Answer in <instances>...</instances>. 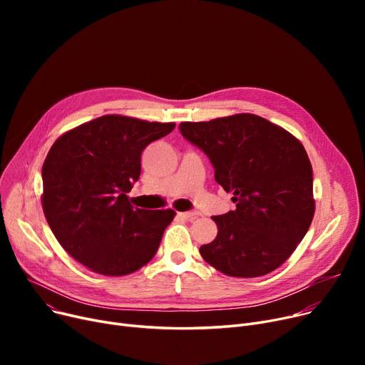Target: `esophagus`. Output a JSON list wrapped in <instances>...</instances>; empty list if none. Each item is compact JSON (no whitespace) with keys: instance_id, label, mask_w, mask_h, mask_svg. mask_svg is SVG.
<instances>
[{"instance_id":"obj_1","label":"esophagus","mask_w":365,"mask_h":365,"mask_svg":"<svg viewBox=\"0 0 365 365\" xmlns=\"http://www.w3.org/2000/svg\"><path fill=\"white\" fill-rule=\"evenodd\" d=\"M178 216L182 217V219H185V220H194V219H197L200 215H198L197 212H183V213H178Z\"/></svg>"}]
</instances>
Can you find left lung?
I'll return each mask as SVG.
<instances>
[{"instance_id": "1", "label": "left lung", "mask_w": 365, "mask_h": 365, "mask_svg": "<svg viewBox=\"0 0 365 365\" xmlns=\"http://www.w3.org/2000/svg\"><path fill=\"white\" fill-rule=\"evenodd\" d=\"M180 133L207 153L216 182L237 202L234 212L212 217L217 237L201 245L202 259L237 278L275 271L315 213L312 165L300 140L255 113L186 121Z\"/></svg>"}]
</instances>
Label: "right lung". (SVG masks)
Instances as JSON below:
<instances>
[{"instance_id": "obj_1", "label": "right lung", "mask_w": 365, "mask_h": 365, "mask_svg": "<svg viewBox=\"0 0 365 365\" xmlns=\"http://www.w3.org/2000/svg\"><path fill=\"white\" fill-rule=\"evenodd\" d=\"M176 127L103 115L57 139L43 164L41 204L63 250L91 272L124 277L155 256L176 212L134 208L127 192L142 150Z\"/></svg>"}]
</instances>
